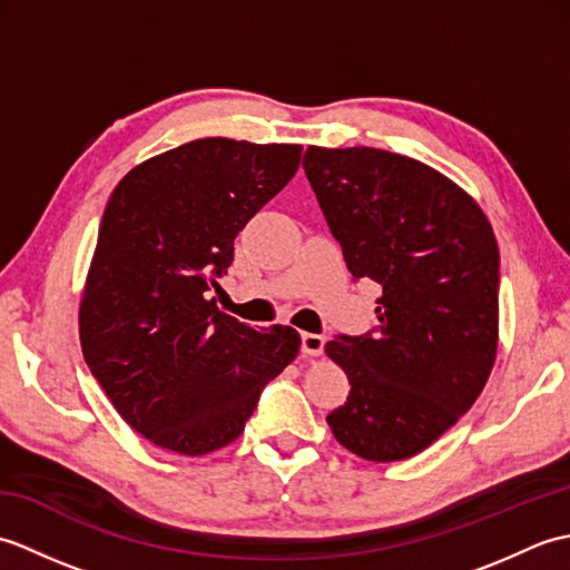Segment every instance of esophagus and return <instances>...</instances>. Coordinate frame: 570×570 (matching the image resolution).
<instances>
[{"instance_id": "1", "label": "esophagus", "mask_w": 570, "mask_h": 570, "mask_svg": "<svg viewBox=\"0 0 570 570\" xmlns=\"http://www.w3.org/2000/svg\"><path fill=\"white\" fill-rule=\"evenodd\" d=\"M325 347V337L316 335V333H301V353L306 357H318L323 355Z\"/></svg>"}]
</instances>
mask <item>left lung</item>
<instances>
[{"mask_svg": "<svg viewBox=\"0 0 570 570\" xmlns=\"http://www.w3.org/2000/svg\"><path fill=\"white\" fill-rule=\"evenodd\" d=\"M304 168L350 274L382 286L377 331L325 345L350 380L325 421L372 463L411 458L485 390L500 337L498 239L463 188L409 156L308 147Z\"/></svg>", "mask_w": 570, "mask_h": 570, "instance_id": "left-lung-1", "label": "left lung"}]
</instances>
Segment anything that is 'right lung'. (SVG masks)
I'll return each instance as SVG.
<instances>
[{
	"mask_svg": "<svg viewBox=\"0 0 570 570\" xmlns=\"http://www.w3.org/2000/svg\"><path fill=\"white\" fill-rule=\"evenodd\" d=\"M298 164V144L196 139L131 168L107 200L80 298L82 355L117 414L164 451L233 443L298 355L294 328L257 331L208 298L239 229Z\"/></svg>",
	"mask_w": 570,
	"mask_h": 570,
	"instance_id": "right-lung-1",
	"label": "right lung"
}]
</instances>
